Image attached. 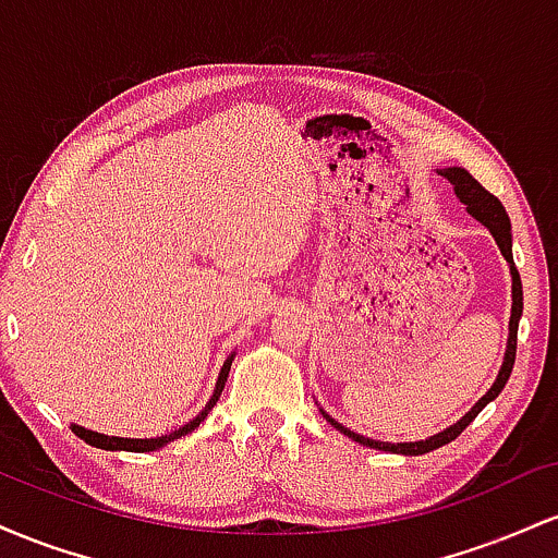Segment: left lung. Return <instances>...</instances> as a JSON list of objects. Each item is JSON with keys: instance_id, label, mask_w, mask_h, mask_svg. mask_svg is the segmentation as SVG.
<instances>
[{"instance_id": "obj_1", "label": "left lung", "mask_w": 558, "mask_h": 558, "mask_svg": "<svg viewBox=\"0 0 558 558\" xmlns=\"http://www.w3.org/2000/svg\"><path fill=\"white\" fill-rule=\"evenodd\" d=\"M440 175H446L448 181L453 183V191H457V196L462 198L466 204V213H470L475 220L483 222L485 228L490 230L493 239H496L498 248H501V254L509 262V270H511V319H509V345H506V356H504V367L501 373H498L496 383H493V388L488 393L480 399L475 407H472V412H466L462 420L457 422V425L446 427L444 433L433 435V438L427 440H420V444H377V440H369L364 438V435H356L354 430H345L343 425H338L336 420H330L328 414H325V420L330 422L336 430H341L343 435H349L351 440H356V444L362 446H369V448H380V451H393V453H407V457H420V453H427V451H435V448L451 444L453 438H459V435L464 433V427L470 425L472 420L477 417L480 412H483L488 403L496 399L498 393H501L506 380H509L511 375V367H514V360H517V328H520V317H522V280H520V272H517L514 267V257H511V222H509V215H506L504 204L498 202L496 196L490 194V191H485L483 185H480L475 178L470 175V172L462 170V168H448V170H440Z\"/></svg>"}]
</instances>
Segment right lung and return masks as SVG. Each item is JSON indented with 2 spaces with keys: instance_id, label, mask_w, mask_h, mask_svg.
I'll use <instances>...</instances> for the list:
<instances>
[{
  "instance_id": "obj_1",
  "label": "right lung",
  "mask_w": 558,
  "mask_h": 558,
  "mask_svg": "<svg viewBox=\"0 0 558 558\" xmlns=\"http://www.w3.org/2000/svg\"><path fill=\"white\" fill-rule=\"evenodd\" d=\"M230 362H233V356H230V360H228L226 364H222L220 377H217V388H215L213 399H209L207 407H204V412L198 414V417H196L194 422H189V425L181 427V430H175V433H170V435H162V438H114V435L92 433V430H86V427L73 425V433L78 435L81 440H86L88 446L105 448V451H136V453H144V451H157V448L168 446L170 440L181 438V435H185V433L194 430V427H198V422H204V417H207V414H209V409L215 407L217 399H220L222 388H226V380H228V373H230Z\"/></svg>"
}]
</instances>
